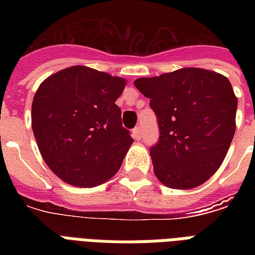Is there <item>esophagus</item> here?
<instances>
[{"instance_id":"esophagus-1","label":"esophagus","mask_w":255,"mask_h":255,"mask_svg":"<svg viewBox=\"0 0 255 255\" xmlns=\"http://www.w3.org/2000/svg\"><path fill=\"white\" fill-rule=\"evenodd\" d=\"M141 129H140V127H136L133 131H132V135H133V137H135L136 140H140L141 139Z\"/></svg>"}]
</instances>
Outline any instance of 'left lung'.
I'll list each match as a JSON object with an SVG mask.
<instances>
[{
    "label": "left lung",
    "mask_w": 255,
    "mask_h": 255,
    "mask_svg": "<svg viewBox=\"0 0 255 255\" xmlns=\"http://www.w3.org/2000/svg\"><path fill=\"white\" fill-rule=\"evenodd\" d=\"M155 111L160 137L151 148L155 176L172 189H192L221 167L236 132L237 96L229 79L197 67L133 82Z\"/></svg>",
    "instance_id": "8db88e82"
}]
</instances>
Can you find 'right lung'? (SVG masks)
<instances>
[{"label":"right lung","mask_w":255,"mask_h":255,"mask_svg":"<svg viewBox=\"0 0 255 255\" xmlns=\"http://www.w3.org/2000/svg\"><path fill=\"white\" fill-rule=\"evenodd\" d=\"M127 81L71 66L42 82L31 127L47 167L70 185L92 188L114 177L133 143L115 104Z\"/></svg>","instance_id":"add662e5"}]
</instances>
